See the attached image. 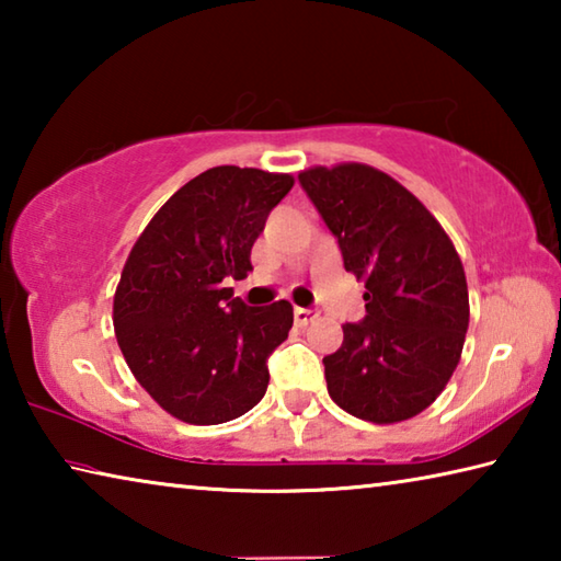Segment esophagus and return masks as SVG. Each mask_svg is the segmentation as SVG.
Listing matches in <instances>:
<instances>
[{
    "label": "esophagus",
    "instance_id": "1",
    "mask_svg": "<svg viewBox=\"0 0 561 561\" xmlns=\"http://www.w3.org/2000/svg\"><path fill=\"white\" fill-rule=\"evenodd\" d=\"M311 319H317V311L314 309H304V307H294V321H297L299 327L309 324Z\"/></svg>",
    "mask_w": 561,
    "mask_h": 561
}]
</instances>
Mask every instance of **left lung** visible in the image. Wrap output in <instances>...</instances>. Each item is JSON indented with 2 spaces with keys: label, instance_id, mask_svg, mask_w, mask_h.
Wrapping results in <instances>:
<instances>
[{
  "label": "left lung",
  "instance_id": "1",
  "mask_svg": "<svg viewBox=\"0 0 561 561\" xmlns=\"http://www.w3.org/2000/svg\"><path fill=\"white\" fill-rule=\"evenodd\" d=\"M336 237L346 272L366 282V317L324 356L331 401L371 423L425 411L458 366L470 321L462 262L413 193L371 165L299 173Z\"/></svg>",
  "mask_w": 561,
  "mask_h": 561
}]
</instances>
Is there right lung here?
Masks as SVG:
<instances>
[{
  "mask_svg": "<svg viewBox=\"0 0 561 561\" xmlns=\"http://www.w3.org/2000/svg\"><path fill=\"white\" fill-rule=\"evenodd\" d=\"M291 185L284 173L210 168L180 187L133 244L113 327L136 381L180 421L227 423L267 391V358L289 336L291 304L247 307L225 282L252 270V244Z\"/></svg>",
  "mask_w": 561,
  "mask_h": 561,
  "instance_id": "add662e5",
  "label": "right lung"
}]
</instances>
